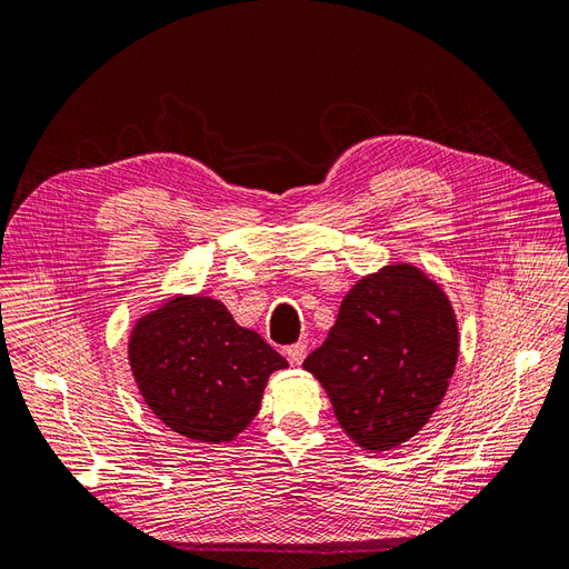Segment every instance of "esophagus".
<instances>
[{
  "mask_svg": "<svg viewBox=\"0 0 569 569\" xmlns=\"http://www.w3.org/2000/svg\"><path fill=\"white\" fill-rule=\"evenodd\" d=\"M284 353H287V360H289L291 366H301L308 351H306V343L299 341V343H291V347H289Z\"/></svg>",
  "mask_w": 569,
  "mask_h": 569,
  "instance_id": "obj_1",
  "label": "esophagus"
}]
</instances>
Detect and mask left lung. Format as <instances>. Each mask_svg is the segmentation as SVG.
<instances>
[{
  "label": "left lung",
  "mask_w": 569,
  "mask_h": 569,
  "mask_svg": "<svg viewBox=\"0 0 569 569\" xmlns=\"http://www.w3.org/2000/svg\"><path fill=\"white\" fill-rule=\"evenodd\" d=\"M458 347L443 289L420 268L393 263L353 284L303 368L360 449L389 451L416 437L443 401Z\"/></svg>",
  "instance_id": "left-lung-1"
}]
</instances>
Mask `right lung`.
<instances>
[{
    "label": "right lung",
    "mask_w": 569,
    "mask_h": 569,
    "mask_svg": "<svg viewBox=\"0 0 569 569\" xmlns=\"http://www.w3.org/2000/svg\"><path fill=\"white\" fill-rule=\"evenodd\" d=\"M128 360L144 403L173 432L232 441L287 360L211 297H176L134 322Z\"/></svg>",
    "instance_id": "add662e5"
}]
</instances>
